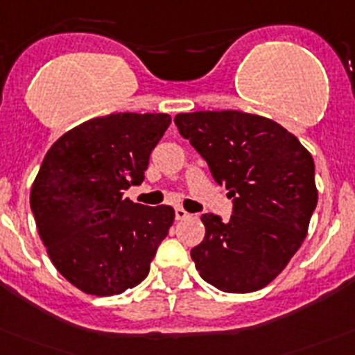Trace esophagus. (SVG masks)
I'll list each match as a JSON object with an SVG mask.
<instances>
[{
	"mask_svg": "<svg viewBox=\"0 0 355 355\" xmlns=\"http://www.w3.org/2000/svg\"><path fill=\"white\" fill-rule=\"evenodd\" d=\"M175 219H187V218H190V212H187L184 211L183 207H175Z\"/></svg>",
	"mask_w": 355,
	"mask_h": 355,
	"instance_id": "obj_1",
	"label": "esophagus"
}]
</instances>
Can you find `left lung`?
<instances>
[{"mask_svg": "<svg viewBox=\"0 0 355 355\" xmlns=\"http://www.w3.org/2000/svg\"><path fill=\"white\" fill-rule=\"evenodd\" d=\"M180 134L234 198L228 223L202 214L205 237L191 259L209 284L252 293L275 279L303 244L317 205L313 158L270 118L242 111L175 114Z\"/></svg>", "mask_w": 355, "mask_h": 355, "instance_id": "obj_1", "label": "left lung"}]
</instances>
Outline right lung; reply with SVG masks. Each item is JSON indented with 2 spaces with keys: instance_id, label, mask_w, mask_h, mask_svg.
Listing matches in <instances>:
<instances>
[{
  "instance_id": "right-lung-1",
  "label": "right lung",
  "mask_w": 355,
  "mask_h": 355,
  "mask_svg": "<svg viewBox=\"0 0 355 355\" xmlns=\"http://www.w3.org/2000/svg\"><path fill=\"white\" fill-rule=\"evenodd\" d=\"M168 125L165 113H113L67 130L46 151L31 211L53 266L80 291L113 296L146 279L174 209L134 204L123 191L143 183Z\"/></svg>"
}]
</instances>
